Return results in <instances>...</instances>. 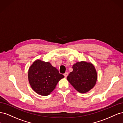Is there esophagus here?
Segmentation results:
<instances>
[{
	"label": "esophagus",
	"mask_w": 123,
	"mask_h": 123,
	"mask_svg": "<svg viewBox=\"0 0 123 123\" xmlns=\"http://www.w3.org/2000/svg\"><path fill=\"white\" fill-rule=\"evenodd\" d=\"M68 72H65L64 74V75L65 76V77L66 78L67 77V76H68Z\"/></svg>",
	"instance_id": "1"
}]
</instances>
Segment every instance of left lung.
Masks as SVG:
<instances>
[{
    "instance_id": "8db88e82",
    "label": "left lung",
    "mask_w": 123,
    "mask_h": 123,
    "mask_svg": "<svg viewBox=\"0 0 123 123\" xmlns=\"http://www.w3.org/2000/svg\"><path fill=\"white\" fill-rule=\"evenodd\" d=\"M73 71L67 76V80L76 90L85 93L94 87L98 74L94 65L90 62H77L72 67Z\"/></svg>"
}]
</instances>
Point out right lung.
<instances>
[{
  "instance_id": "1",
  "label": "right lung",
  "mask_w": 123,
  "mask_h": 123,
  "mask_svg": "<svg viewBox=\"0 0 123 123\" xmlns=\"http://www.w3.org/2000/svg\"><path fill=\"white\" fill-rule=\"evenodd\" d=\"M64 76L49 62L37 59L30 67L28 80L31 88L43 96L49 95Z\"/></svg>"
}]
</instances>
